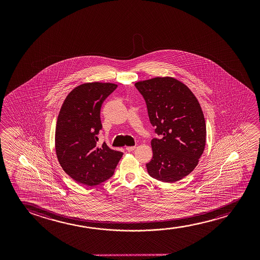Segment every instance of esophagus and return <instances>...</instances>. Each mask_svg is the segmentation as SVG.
Here are the masks:
<instances>
[{
    "label": "esophagus",
    "instance_id": "esophagus-1",
    "mask_svg": "<svg viewBox=\"0 0 260 260\" xmlns=\"http://www.w3.org/2000/svg\"><path fill=\"white\" fill-rule=\"evenodd\" d=\"M136 149V146H127L126 147V150L128 151V152H132V151H134Z\"/></svg>",
    "mask_w": 260,
    "mask_h": 260
}]
</instances>
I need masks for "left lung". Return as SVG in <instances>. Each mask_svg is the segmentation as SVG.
Wrapping results in <instances>:
<instances>
[{"label":"left lung","instance_id":"left-lung-1","mask_svg":"<svg viewBox=\"0 0 260 260\" xmlns=\"http://www.w3.org/2000/svg\"><path fill=\"white\" fill-rule=\"evenodd\" d=\"M135 86L160 136L151 141L148 174L161 182L178 181L194 170L205 148L206 123L199 101L187 86L170 76L140 81Z\"/></svg>","mask_w":260,"mask_h":260}]
</instances>
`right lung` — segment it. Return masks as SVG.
Listing matches in <instances>:
<instances>
[{
  "label": "right lung",
  "mask_w": 260,
  "mask_h": 260,
  "mask_svg": "<svg viewBox=\"0 0 260 260\" xmlns=\"http://www.w3.org/2000/svg\"><path fill=\"white\" fill-rule=\"evenodd\" d=\"M117 88L111 82H87L68 94L57 116L55 149L64 172L82 185L93 186L111 178L123 153L104 143L96 146L102 128L100 108Z\"/></svg>",
  "instance_id": "right-lung-1"
}]
</instances>
